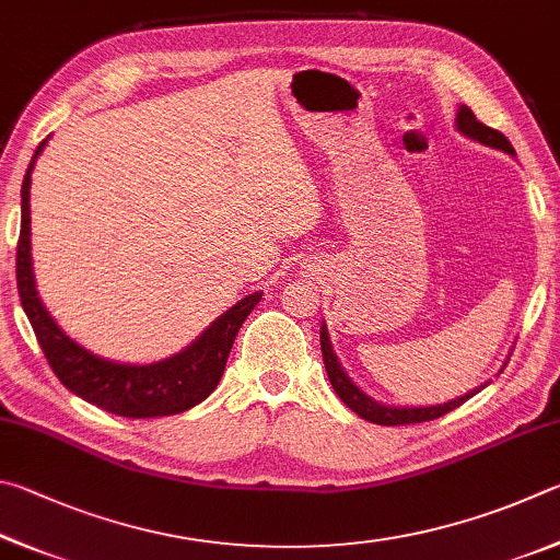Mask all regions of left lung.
I'll use <instances>...</instances> for the list:
<instances>
[{
	"label": "left lung",
	"mask_w": 560,
	"mask_h": 560,
	"mask_svg": "<svg viewBox=\"0 0 560 560\" xmlns=\"http://www.w3.org/2000/svg\"><path fill=\"white\" fill-rule=\"evenodd\" d=\"M455 125L457 130L467 135L469 140H477L487 147H494V150H502L506 154L516 156L512 142L506 140V137L492 130V127H487L485 122H479L475 113L469 110L467 105H459L457 117H455ZM319 341H322V359H325V369H327V376L331 381V388L337 390V396L345 400L347 408L354 410L359 418L369 420V423H376V425H410V423H425V420H435L440 416L450 413V410H455L465 404V400L472 398L475 394H479V388L469 390V394L459 396L455 400H447L443 406H428V408H394V406H384L374 400L371 396H366L364 390H361L354 381L347 376V371L341 369V364L337 361L335 349L329 345V335H327V325L319 327Z\"/></svg>",
	"instance_id": "obj_1"
}]
</instances>
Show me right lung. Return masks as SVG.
<instances>
[{
  "instance_id": "right-lung-1",
  "label": "right lung",
  "mask_w": 560,
  "mask_h": 560,
  "mask_svg": "<svg viewBox=\"0 0 560 560\" xmlns=\"http://www.w3.org/2000/svg\"><path fill=\"white\" fill-rule=\"evenodd\" d=\"M46 140L36 147L34 160L28 164L22 184V231L16 245V288L19 300L32 322L38 347L44 349L48 366L58 381L75 394L107 413L122 418H160L184 413L213 394L223 376L225 361L245 317L258 305L262 292L245 295L231 310L211 322L203 335L191 341L179 354L156 364L132 366L115 364L91 354L66 337L42 305L32 270V215H28V189H32V170L36 156L42 154Z\"/></svg>"
}]
</instances>
